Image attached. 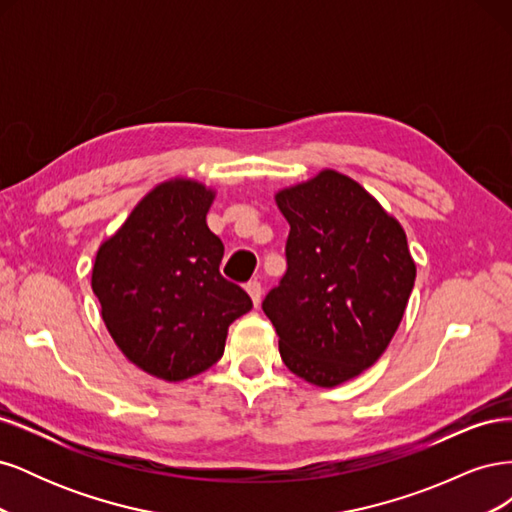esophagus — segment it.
<instances>
[{
    "instance_id": "34e87169",
    "label": "esophagus",
    "mask_w": 512,
    "mask_h": 512,
    "mask_svg": "<svg viewBox=\"0 0 512 512\" xmlns=\"http://www.w3.org/2000/svg\"><path fill=\"white\" fill-rule=\"evenodd\" d=\"M245 290H247V292H250V297H252L254 305L258 307V303H260V299H262V284H260L258 280H252V282H247Z\"/></svg>"
}]
</instances>
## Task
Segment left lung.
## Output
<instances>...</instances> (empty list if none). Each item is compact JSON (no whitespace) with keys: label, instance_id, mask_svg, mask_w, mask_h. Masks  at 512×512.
Wrapping results in <instances>:
<instances>
[{"label":"left lung","instance_id":"left-lung-1","mask_svg":"<svg viewBox=\"0 0 512 512\" xmlns=\"http://www.w3.org/2000/svg\"><path fill=\"white\" fill-rule=\"evenodd\" d=\"M275 200L290 224L288 267L262 312L292 374L337 386L380 359L404 318L416 277L406 232L335 170Z\"/></svg>","mask_w":512,"mask_h":512}]
</instances>
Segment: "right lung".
Listing matches in <instances>:
<instances>
[{
  "instance_id": "1",
  "label": "right lung",
  "mask_w": 512,
  "mask_h": 512,
  "mask_svg": "<svg viewBox=\"0 0 512 512\" xmlns=\"http://www.w3.org/2000/svg\"><path fill=\"white\" fill-rule=\"evenodd\" d=\"M213 192L188 179L158 185L102 243L91 288L128 359L162 380H185L224 354L232 322L252 309L220 273L224 243L207 226Z\"/></svg>"
}]
</instances>
